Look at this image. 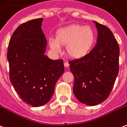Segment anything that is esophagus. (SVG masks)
Segmentation results:
<instances>
[{
    "label": "esophagus",
    "mask_w": 127,
    "mask_h": 127,
    "mask_svg": "<svg viewBox=\"0 0 127 127\" xmlns=\"http://www.w3.org/2000/svg\"><path fill=\"white\" fill-rule=\"evenodd\" d=\"M64 65L65 67H68V66H69V63L68 62H65V63H64Z\"/></svg>",
    "instance_id": "obj_1"
}]
</instances>
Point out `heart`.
<instances>
[{"label":"heart","instance_id":"heart-1","mask_svg":"<svg viewBox=\"0 0 127 127\" xmlns=\"http://www.w3.org/2000/svg\"><path fill=\"white\" fill-rule=\"evenodd\" d=\"M95 41V32L91 27L72 24L58 30L56 39H50L49 45L56 53L61 52V46H66V53L69 56L80 59L91 52Z\"/></svg>","mask_w":127,"mask_h":127}]
</instances>
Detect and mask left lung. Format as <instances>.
<instances>
[{
	"label": "left lung",
	"mask_w": 127,
	"mask_h": 127,
	"mask_svg": "<svg viewBox=\"0 0 127 127\" xmlns=\"http://www.w3.org/2000/svg\"><path fill=\"white\" fill-rule=\"evenodd\" d=\"M97 43L85 57L69 61L73 93L81 103L96 105L109 96L119 71V46L112 32L95 21Z\"/></svg>",
	"instance_id": "left-lung-1"
}]
</instances>
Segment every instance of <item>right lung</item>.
<instances>
[{
  "instance_id": "right-lung-1",
  "label": "right lung",
  "mask_w": 127,
  "mask_h": 127,
  "mask_svg": "<svg viewBox=\"0 0 127 127\" xmlns=\"http://www.w3.org/2000/svg\"><path fill=\"white\" fill-rule=\"evenodd\" d=\"M42 21L34 19L20 25L7 50L10 81L20 98L32 107L50 101L64 70L62 59L52 60L44 54L47 41Z\"/></svg>"
}]
</instances>
